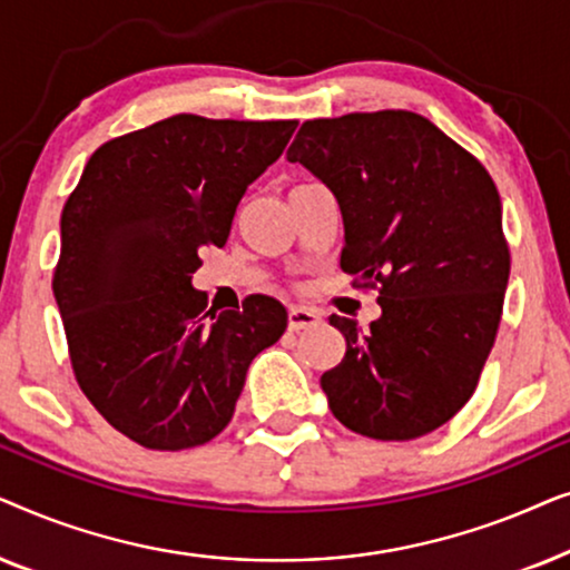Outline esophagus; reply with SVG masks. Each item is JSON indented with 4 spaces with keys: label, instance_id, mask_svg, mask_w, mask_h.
<instances>
[{
    "label": "esophagus",
    "instance_id": "1",
    "mask_svg": "<svg viewBox=\"0 0 570 570\" xmlns=\"http://www.w3.org/2000/svg\"><path fill=\"white\" fill-rule=\"evenodd\" d=\"M318 324H322V316H318L314 308L293 306L291 311H287V326H291V332L314 330V326H318Z\"/></svg>",
    "mask_w": 570,
    "mask_h": 570
}]
</instances>
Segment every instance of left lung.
Instances as JSON below:
<instances>
[{
	"label": "left lung",
	"instance_id": "obj_1",
	"mask_svg": "<svg viewBox=\"0 0 570 570\" xmlns=\"http://www.w3.org/2000/svg\"><path fill=\"white\" fill-rule=\"evenodd\" d=\"M287 160L337 199L340 267L381 285L368 330L330 316L347 342L322 376L330 410L379 441L435 431L474 394L501 324L511 256L493 178L412 111L306 121Z\"/></svg>",
	"mask_w": 570,
	"mask_h": 570
}]
</instances>
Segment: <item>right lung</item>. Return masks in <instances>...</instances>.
<instances>
[{"label":"right lung","mask_w":570,"mask_h":570,"mask_svg":"<svg viewBox=\"0 0 570 570\" xmlns=\"http://www.w3.org/2000/svg\"><path fill=\"white\" fill-rule=\"evenodd\" d=\"M295 127L176 114L98 147L67 199L53 298L77 384L139 446L215 439L248 365L283 337V303L248 295L217 314L191 275Z\"/></svg>","instance_id":"1"}]
</instances>
